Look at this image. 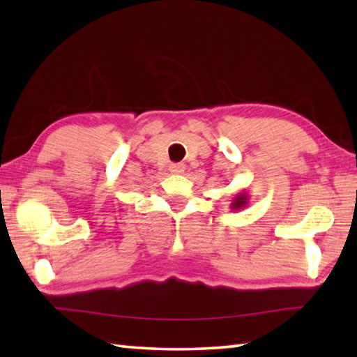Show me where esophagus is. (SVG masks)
Instances as JSON below:
<instances>
[{
    "label": "esophagus",
    "instance_id": "34e87169",
    "mask_svg": "<svg viewBox=\"0 0 357 357\" xmlns=\"http://www.w3.org/2000/svg\"><path fill=\"white\" fill-rule=\"evenodd\" d=\"M168 170H170L173 174H183L185 170V165L184 164H172Z\"/></svg>",
    "mask_w": 357,
    "mask_h": 357
}]
</instances>
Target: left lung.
I'll use <instances>...</instances> for the list:
<instances>
[{
  "instance_id": "1",
  "label": "left lung",
  "mask_w": 357,
  "mask_h": 357,
  "mask_svg": "<svg viewBox=\"0 0 357 357\" xmlns=\"http://www.w3.org/2000/svg\"><path fill=\"white\" fill-rule=\"evenodd\" d=\"M247 203H249V193L245 192H239L236 197L233 198L231 203H229V208L231 209H243L247 206Z\"/></svg>"
}]
</instances>
